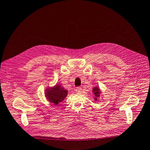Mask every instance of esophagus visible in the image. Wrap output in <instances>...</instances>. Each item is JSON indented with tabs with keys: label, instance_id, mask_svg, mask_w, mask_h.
Listing matches in <instances>:
<instances>
[{
	"label": "esophagus",
	"instance_id": "obj_1",
	"mask_svg": "<svg viewBox=\"0 0 150 150\" xmlns=\"http://www.w3.org/2000/svg\"><path fill=\"white\" fill-rule=\"evenodd\" d=\"M81 91H82V88L81 87H77L76 88V92L77 93H81Z\"/></svg>",
	"mask_w": 150,
	"mask_h": 150
}]
</instances>
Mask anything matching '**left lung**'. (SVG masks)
<instances>
[{
	"instance_id": "obj_1",
	"label": "left lung",
	"mask_w": 150,
	"mask_h": 150,
	"mask_svg": "<svg viewBox=\"0 0 150 150\" xmlns=\"http://www.w3.org/2000/svg\"><path fill=\"white\" fill-rule=\"evenodd\" d=\"M92 91H93V93H94V95H95V98H94V99H95V100H97V98L99 97L100 94V89L98 88V87H95L93 88Z\"/></svg>"
}]
</instances>
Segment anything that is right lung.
Returning a JSON list of instances; mask_svg holds the SVG:
<instances>
[{
	"label": "right lung",
	"instance_id": "1",
	"mask_svg": "<svg viewBox=\"0 0 150 150\" xmlns=\"http://www.w3.org/2000/svg\"><path fill=\"white\" fill-rule=\"evenodd\" d=\"M45 91L47 99L56 105L62 102L68 95L67 90L59 85H57L53 88H47Z\"/></svg>",
	"mask_w": 150,
	"mask_h": 150
}]
</instances>
